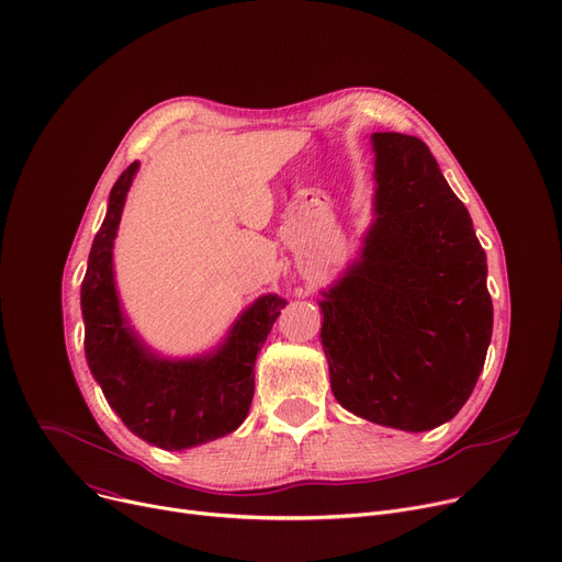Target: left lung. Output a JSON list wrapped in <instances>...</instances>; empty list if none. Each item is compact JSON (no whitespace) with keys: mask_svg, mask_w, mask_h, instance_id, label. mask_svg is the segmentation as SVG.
I'll return each instance as SVG.
<instances>
[{"mask_svg":"<svg viewBox=\"0 0 562 562\" xmlns=\"http://www.w3.org/2000/svg\"><path fill=\"white\" fill-rule=\"evenodd\" d=\"M375 221L358 261L319 301L337 403L425 431L457 416L493 333L486 251L429 148L375 133Z\"/></svg>","mask_w":562,"mask_h":562,"instance_id":"left-lung-1","label":"left lung"}]
</instances>
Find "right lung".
Masks as SVG:
<instances>
[{"mask_svg":"<svg viewBox=\"0 0 562 562\" xmlns=\"http://www.w3.org/2000/svg\"><path fill=\"white\" fill-rule=\"evenodd\" d=\"M137 168L139 161L127 166L110 191L80 285L85 356L105 401L133 435L161 450H184L229 435L247 418L256 356L288 301L258 296L215 353L193 360L150 353L121 313L112 272V247Z\"/></svg>","mask_w":562,"mask_h":562,"instance_id":"obj_1","label":"right lung"}]
</instances>
